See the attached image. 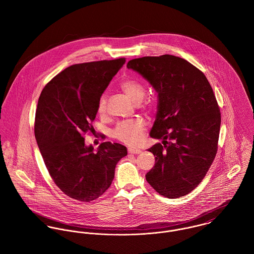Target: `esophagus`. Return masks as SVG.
Listing matches in <instances>:
<instances>
[{
  "mask_svg": "<svg viewBox=\"0 0 254 254\" xmlns=\"http://www.w3.org/2000/svg\"><path fill=\"white\" fill-rule=\"evenodd\" d=\"M128 152L129 153H134V154H139L142 152V150L140 148H135V147H129L128 148Z\"/></svg>",
  "mask_w": 254,
  "mask_h": 254,
  "instance_id": "esophagus-1",
  "label": "esophagus"
}]
</instances>
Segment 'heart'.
<instances>
[{
	"label": "heart",
	"mask_w": 254,
	"mask_h": 254,
	"mask_svg": "<svg viewBox=\"0 0 254 254\" xmlns=\"http://www.w3.org/2000/svg\"><path fill=\"white\" fill-rule=\"evenodd\" d=\"M121 89L125 95L135 104L143 101L145 96V86L136 80H126L121 83ZM108 99L103 95L98 103V112L104 114L107 111ZM145 123L143 119H128L121 121L113 130V137L127 145H137L144 136Z\"/></svg>",
	"instance_id": "1"
}]
</instances>
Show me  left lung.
I'll list each match as a JSON object with an SVG mask.
<instances>
[{
  "mask_svg": "<svg viewBox=\"0 0 254 254\" xmlns=\"http://www.w3.org/2000/svg\"><path fill=\"white\" fill-rule=\"evenodd\" d=\"M157 94V111L149 136L162 140L147 150L155 157L146 173L161 195L177 198L203 180L216 152L221 114L205 75L186 60L163 55L127 64Z\"/></svg>",
  "mask_w": 254,
  "mask_h": 254,
  "instance_id": "1",
  "label": "left lung"
}]
</instances>
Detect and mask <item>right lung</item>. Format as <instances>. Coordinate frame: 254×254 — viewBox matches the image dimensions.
I'll return each mask as SVG.
<instances>
[{
	"instance_id": "1",
	"label": "right lung",
	"mask_w": 254,
	"mask_h": 254,
	"mask_svg": "<svg viewBox=\"0 0 254 254\" xmlns=\"http://www.w3.org/2000/svg\"><path fill=\"white\" fill-rule=\"evenodd\" d=\"M125 59L73 64L43 89L35 115V138L45 165L56 185L69 197L92 201L112 183L117 162L127 155L124 145H86L84 134L98 103Z\"/></svg>"
}]
</instances>
